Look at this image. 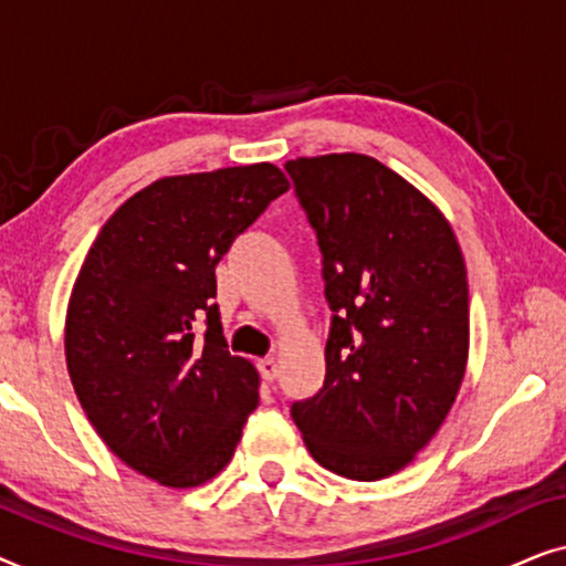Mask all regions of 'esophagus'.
Wrapping results in <instances>:
<instances>
[{
  "label": "esophagus",
  "mask_w": 566,
  "mask_h": 566,
  "mask_svg": "<svg viewBox=\"0 0 566 566\" xmlns=\"http://www.w3.org/2000/svg\"><path fill=\"white\" fill-rule=\"evenodd\" d=\"M258 368H260V376L265 378V381H273V378L277 376V363H275V358H262V360H258Z\"/></svg>",
  "instance_id": "obj_1"
}]
</instances>
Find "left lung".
<instances>
[{
  "mask_svg": "<svg viewBox=\"0 0 566 566\" xmlns=\"http://www.w3.org/2000/svg\"><path fill=\"white\" fill-rule=\"evenodd\" d=\"M322 250L327 376L291 407L308 453L355 482L415 461L459 397L469 360L467 265L451 223L366 154L291 159Z\"/></svg>",
  "mask_w": 566,
  "mask_h": 566,
  "instance_id": "8db88e82",
  "label": "left lung"
}]
</instances>
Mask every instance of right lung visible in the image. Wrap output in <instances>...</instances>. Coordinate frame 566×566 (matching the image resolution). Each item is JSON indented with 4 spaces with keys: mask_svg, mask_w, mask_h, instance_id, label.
Masks as SVG:
<instances>
[{
    "mask_svg": "<svg viewBox=\"0 0 566 566\" xmlns=\"http://www.w3.org/2000/svg\"><path fill=\"white\" fill-rule=\"evenodd\" d=\"M285 190L270 161L161 177L105 221L82 262L69 378L105 446L161 486L219 474L260 405L258 370L227 350L216 265Z\"/></svg>",
    "mask_w": 566,
    "mask_h": 566,
    "instance_id": "1",
    "label": "right lung"
}]
</instances>
